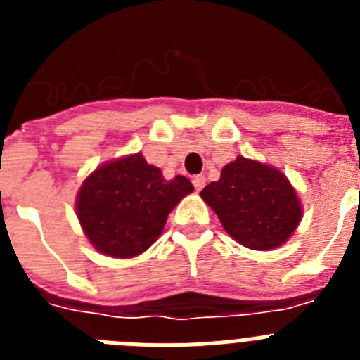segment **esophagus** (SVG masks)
<instances>
[{"mask_svg": "<svg viewBox=\"0 0 360 360\" xmlns=\"http://www.w3.org/2000/svg\"><path fill=\"white\" fill-rule=\"evenodd\" d=\"M193 186H195L196 191H202L203 186H205V178H203L202 174H196V176L193 178Z\"/></svg>", "mask_w": 360, "mask_h": 360, "instance_id": "1", "label": "esophagus"}]
</instances>
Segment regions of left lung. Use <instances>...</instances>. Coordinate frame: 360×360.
Masks as SVG:
<instances>
[{"label": "left lung", "mask_w": 360, "mask_h": 360, "mask_svg": "<svg viewBox=\"0 0 360 360\" xmlns=\"http://www.w3.org/2000/svg\"><path fill=\"white\" fill-rule=\"evenodd\" d=\"M238 243L252 250L283 245L297 229L303 209L288 178L276 167L238 157L218 182L200 193Z\"/></svg>", "instance_id": "left-lung-1"}]
</instances>
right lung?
Listing matches in <instances>:
<instances>
[{"label":"right lung","instance_id":"right-lung-1","mask_svg":"<svg viewBox=\"0 0 360 360\" xmlns=\"http://www.w3.org/2000/svg\"><path fill=\"white\" fill-rule=\"evenodd\" d=\"M195 187L186 176L165 180L142 153L103 164L82 182L77 218L98 252L135 257L162 234L165 219Z\"/></svg>","mask_w":360,"mask_h":360}]
</instances>
